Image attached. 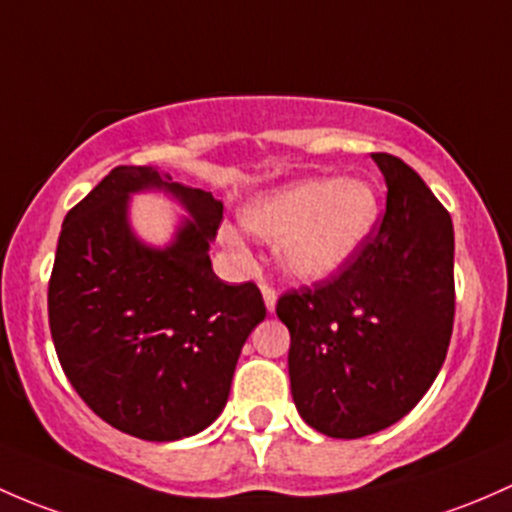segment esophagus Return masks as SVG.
Listing matches in <instances>:
<instances>
[{"label":"esophagus","mask_w":512,"mask_h":512,"mask_svg":"<svg viewBox=\"0 0 512 512\" xmlns=\"http://www.w3.org/2000/svg\"><path fill=\"white\" fill-rule=\"evenodd\" d=\"M261 293H263V303H266V308L273 313V310H276V298H278L276 288H273L268 281H261Z\"/></svg>","instance_id":"34e87169"}]
</instances>
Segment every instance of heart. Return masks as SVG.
Returning a JSON list of instances; mask_svg holds the SVG:
<instances>
[{
    "label": "heart",
    "instance_id": "1",
    "mask_svg": "<svg viewBox=\"0 0 512 512\" xmlns=\"http://www.w3.org/2000/svg\"><path fill=\"white\" fill-rule=\"evenodd\" d=\"M379 219V197L362 179L315 177L254 199L244 221L268 241H281V266L300 281H323L347 266ZM236 249L239 236L224 231Z\"/></svg>",
    "mask_w": 512,
    "mask_h": 512
}]
</instances>
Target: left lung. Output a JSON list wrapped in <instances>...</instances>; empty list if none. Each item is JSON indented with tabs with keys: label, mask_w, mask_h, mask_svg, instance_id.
Wrapping results in <instances>:
<instances>
[{
	"label": "left lung",
	"mask_w": 512,
	"mask_h": 512,
	"mask_svg": "<svg viewBox=\"0 0 512 512\" xmlns=\"http://www.w3.org/2000/svg\"><path fill=\"white\" fill-rule=\"evenodd\" d=\"M372 160L387 182L377 231L335 276L276 303L291 333L295 407L335 439L377 434L412 412L444 365L456 313L449 212L407 162Z\"/></svg>",
	"instance_id": "obj_1"
}]
</instances>
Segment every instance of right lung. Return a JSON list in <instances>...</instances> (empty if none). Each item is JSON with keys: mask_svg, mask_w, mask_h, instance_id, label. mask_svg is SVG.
<instances>
[{"mask_svg": "<svg viewBox=\"0 0 512 512\" xmlns=\"http://www.w3.org/2000/svg\"><path fill=\"white\" fill-rule=\"evenodd\" d=\"M167 186L195 217L165 252L129 234L127 194ZM224 219L212 192L120 165L66 214L49 278V328L63 374L105 424L145 441L207 429L229 399L251 330L266 318L256 283L212 271Z\"/></svg>", "mask_w": 512, "mask_h": 512, "instance_id": "1", "label": "right lung"}]
</instances>
